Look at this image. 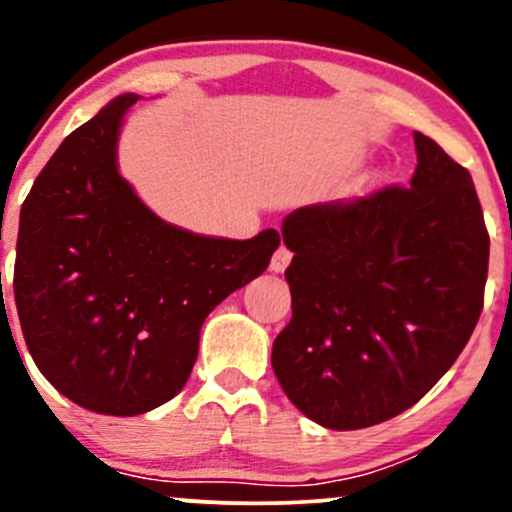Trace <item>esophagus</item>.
I'll list each match as a JSON object with an SVG mask.
<instances>
[{
	"label": "esophagus",
	"mask_w": 512,
	"mask_h": 512,
	"mask_svg": "<svg viewBox=\"0 0 512 512\" xmlns=\"http://www.w3.org/2000/svg\"><path fill=\"white\" fill-rule=\"evenodd\" d=\"M291 257H293V252L286 248V245H279V248H276V252L272 255V262H269V269H272V272H284L286 267H289L291 264Z\"/></svg>",
	"instance_id": "esophagus-1"
}]
</instances>
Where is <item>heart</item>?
Here are the masks:
<instances>
[{"label":"heart","mask_w":512,"mask_h":512,"mask_svg":"<svg viewBox=\"0 0 512 512\" xmlns=\"http://www.w3.org/2000/svg\"><path fill=\"white\" fill-rule=\"evenodd\" d=\"M378 182H380V180H375V178H373V180H368V185H366V187L370 190V187H375V185H378Z\"/></svg>","instance_id":"obj_1"}]
</instances>
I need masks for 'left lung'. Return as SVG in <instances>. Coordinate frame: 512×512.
<instances>
[{"label": "left lung", "mask_w": 512, "mask_h": 512, "mask_svg": "<svg viewBox=\"0 0 512 512\" xmlns=\"http://www.w3.org/2000/svg\"><path fill=\"white\" fill-rule=\"evenodd\" d=\"M409 187L291 211V322L272 368L315 424L368 428L448 373L484 308L489 233L472 175L414 132Z\"/></svg>", "instance_id": "1"}]
</instances>
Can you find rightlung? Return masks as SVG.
Instances as JSON below:
<instances>
[{"label":"right lung","mask_w":512,"mask_h":512,"mask_svg":"<svg viewBox=\"0 0 512 512\" xmlns=\"http://www.w3.org/2000/svg\"><path fill=\"white\" fill-rule=\"evenodd\" d=\"M137 93L74 129L21 207L14 298L23 339L52 387L79 407L137 416L190 378L199 330L260 276L281 238L197 236L151 211L117 170Z\"/></svg>","instance_id":"1"}]
</instances>
